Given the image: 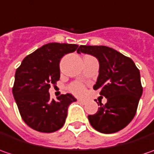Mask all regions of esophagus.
Returning a JSON list of instances; mask_svg holds the SVG:
<instances>
[{
  "mask_svg": "<svg viewBox=\"0 0 154 154\" xmlns=\"http://www.w3.org/2000/svg\"><path fill=\"white\" fill-rule=\"evenodd\" d=\"M78 102H80V103H83V104H85L86 103V100H84V99H81V98H78Z\"/></svg>",
  "mask_w": 154,
  "mask_h": 154,
  "instance_id": "obj_1",
  "label": "esophagus"
}]
</instances>
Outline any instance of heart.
<instances>
[{
  "label": "heart",
  "instance_id": "obj_1",
  "mask_svg": "<svg viewBox=\"0 0 154 154\" xmlns=\"http://www.w3.org/2000/svg\"><path fill=\"white\" fill-rule=\"evenodd\" d=\"M69 90L76 95H81L85 92V88L80 83H74L69 86Z\"/></svg>",
  "mask_w": 154,
  "mask_h": 154
}]
</instances>
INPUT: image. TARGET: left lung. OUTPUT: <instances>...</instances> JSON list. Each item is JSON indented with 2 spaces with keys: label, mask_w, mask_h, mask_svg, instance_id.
I'll return each mask as SVG.
<instances>
[{
  "label": "left lung",
  "mask_w": 154,
  "mask_h": 154,
  "mask_svg": "<svg viewBox=\"0 0 154 154\" xmlns=\"http://www.w3.org/2000/svg\"><path fill=\"white\" fill-rule=\"evenodd\" d=\"M77 53L98 59L99 71L93 89H99L107 99L94 115L88 116L91 125L103 134L121 130L132 121L142 95L139 69L130 58L107 46L80 45Z\"/></svg>",
  "instance_id": "8db88e82"
}]
</instances>
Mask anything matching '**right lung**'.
I'll return each instance as SVG.
<instances>
[{"instance_id": "right-lung-1", "label": "right lung", "mask_w": 154, "mask_h": 154, "mask_svg": "<svg viewBox=\"0 0 154 154\" xmlns=\"http://www.w3.org/2000/svg\"><path fill=\"white\" fill-rule=\"evenodd\" d=\"M79 45L50 43L21 62L15 73L13 94L21 117L29 127L52 133L64 125L70 103L77 99L70 93L51 99L49 89L60 79L59 63L63 56Z\"/></svg>"}]
</instances>
